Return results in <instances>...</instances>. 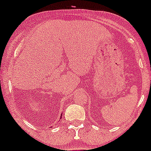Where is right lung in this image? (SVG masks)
<instances>
[{
  "instance_id": "1",
  "label": "right lung",
  "mask_w": 151,
  "mask_h": 151,
  "mask_svg": "<svg viewBox=\"0 0 151 151\" xmlns=\"http://www.w3.org/2000/svg\"><path fill=\"white\" fill-rule=\"evenodd\" d=\"M61 118H62V117H61Z\"/></svg>"
}]
</instances>
